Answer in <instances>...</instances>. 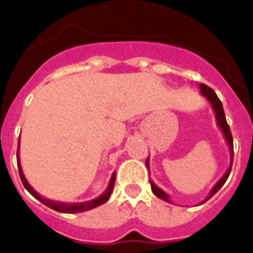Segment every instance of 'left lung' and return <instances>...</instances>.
Listing matches in <instances>:
<instances>
[{
	"mask_svg": "<svg viewBox=\"0 0 253 253\" xmlns=\"http://www.w3.org/2000/svg\"><path fill=\"white\" fill-rule=\"evenodd\" d=\"M200 89H201V94L204 95L205 98H208V101L210 102V105H211L212 110H214V113H215V119H216V125L219 126L220 131L223 132V136L224 139H226V142H227L228 147H230V159H231V162H230V167H228L227 172L224 173L223 176H222V178H220L218 182H216L215 185H214V188L211 189V192H210V194H209L206 198H205V201H202L200 205L205 204L206 201L210 200L214 194H215L218 190H219L222 186H223V184L226 182V180L228 178V176H230V172H231V167H232V160H234V142H232V135H231V131H230V127H228L227 125V121H226V115H224V111H223V106H222V102H220V99L218 98V95L215 94V91L212 90L211 87H209L208 85L205 84H201L200 85ZM148 158H147V162H146V166L147 168H148ZM151 182V189H152V193H154L155 196L159 197L160 200L166 201V202H169V204H172V201H170V198H169V196L167 194L163 189H160L158 186V185L155 184L154 181L150 180Z\"/></svg>",
	"mask_w": 253,
	"mask_h": 253,
	"instance_id": "obj_1",
	"label": "left lung"
}]
</instances>
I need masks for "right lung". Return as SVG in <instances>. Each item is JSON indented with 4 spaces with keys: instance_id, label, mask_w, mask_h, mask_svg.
I'll return each instance as SVG.
<instances>
[{
    "instance_id": "add662e5",
    "label": "right lung",
    "mask_w": 253,
    "mask_h": 253,
    "mask_svg": "<svg viewBox=\"0 0 253 253\" xmlns=\"http://www.w3.org/2000/svg\"><path fill=\"white\" fill-rule=\"evenodd\" d=\"M18 152H19V140H18ZM17 152V163H18V169H19V177H21L22 184L25 186L27 190H29L30 194H33L38 201H41L42 204L45 205V206H48L55 211L59 212H67V214H73V212H83V211H87V210H91V209L97 208L99 205L105 204L109 198H110V194L113 192V189H114V184H115V173L111 174L110 182L107 185L106 190L101 194L99 197L94 198V200L91 201H85V202H76V204H67V202H57V201H52L48 200V198H44V197H42L41 194L38 192H35L33 189V186L27 182L26 180L25 174L22 172L21 168V163H19V154Z\"/></svg>"
}]
</instances>
